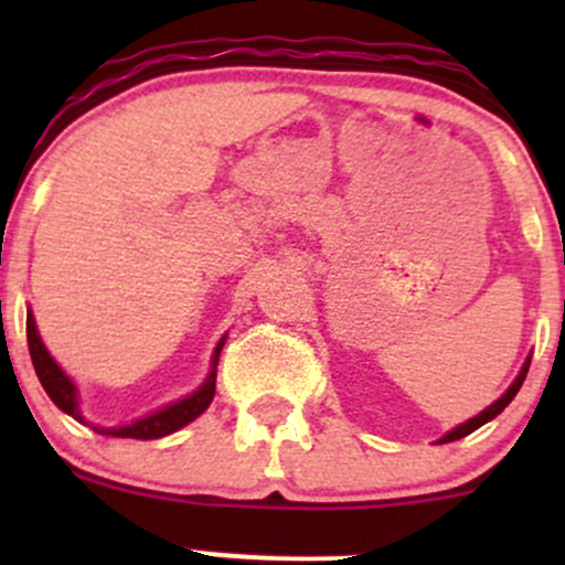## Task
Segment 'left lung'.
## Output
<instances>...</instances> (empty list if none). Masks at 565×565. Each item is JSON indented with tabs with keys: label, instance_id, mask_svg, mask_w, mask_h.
<instances>
[{
	"label": "left lung",
	"instance_id": "8db88e82",
	"mask_svg": "<svg viewBox=\"0 0 565 565\" xmlns=\"http://www.w3.org/2000/svg\"><path fill=\"white\" fill-rule=\"evenodd\" d=\"M529 364H531V359H526V364H523V369H521V374H518L515 377V382H512V385L508 387V393L502 395V398L499 401H494V404H491L489 408H483L481 414H478V417H472V419H468V423H462L459 427H454L451 433H446L444 438L438 440V444H451V440H459V438H465V436H470L472 430H478V427L481 425H486L489 423V419H494L499 412H504V406L510 404L512 398H515V393L521 391V385H523V380H526V372H529Z\"/></svg>",
	"mask_w": 565,
	"mask_h": 565
}]
</instances>
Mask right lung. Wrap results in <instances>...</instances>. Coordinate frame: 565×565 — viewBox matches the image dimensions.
<instances>
[{"label": "right lung", "mask_w": 565, "mask_h": 565, "mask_svg": "<svg viewBox=\"0 0 565 565\" xmlns=\"http://www.w3.org/2000/svg\"><path fill=\"white\" fill-rule=\"evenodd\" d=\"M25 337H29V353L31 361H34L36 369V377L42 382V387L47 391L53 404L61 408V412L71 414L74 419L84 423L82 412H79V401H76V385L68 380V374L57 366V361L53 355L47 353L44 348L42 337L36 332V321L31 316V310L25 313ZM225 345V337L217 342L215 355H212V372L210 377L204 380V385L199 387L196 393L185 395V398L174 401V404L159 408V412L148 414V417L138 419L132 425H121V427H93V430L100 433V436H114V438H138V440H151V438H164L170 433L180 430L188 423L199 417V414L206 412V406L212 404L215 398V380H217V359H220V350Z\"/></svg>", "instance_id": "1"}]
</instances>
